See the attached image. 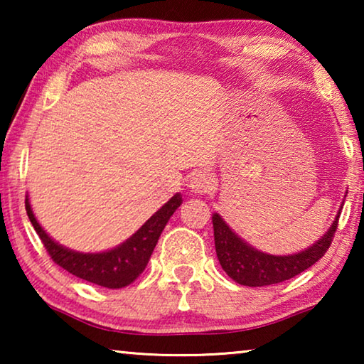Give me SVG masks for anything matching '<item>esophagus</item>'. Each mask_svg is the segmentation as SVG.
I'll return each instance as SVG.
<instances>
[{
    "label": "esophagus",
    "mask_w": 364,
    "mask_h": 364,
    "mask_svg": "<svg viewBox=\"0 0 364 364\" xmlns=\"http://www.w3.org/2000/svg\"><path fill=\"white\" fill-rule=\"evenodd\" d=\"M213 178L212 175H208L207 171H197V173L193 175V178L189 180L188 188L191 189V193H196V194H205V193H210L213 189Z\"/></svg>",
    "instance_id": "obj_1"
}]
</instances>
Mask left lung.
Listing matches in <instances>:
<instances>
[{
  "label": "left lung",
  "instance_id": "1",
  "mask_svg": "<svg viewBox=\"0 0 364 364\" xmlns=\"http://www.w3.org/2000/svg\"><path fill=\"white\" fill-rule=\"evenodd\" d=\"M338 217H341V212L329 231L310 249L295 255L276 257L250 247L230 230V226L221 220L218 213H215L212 217L215 250H217L221 268L237 284L249 287L278 284V282L291 279L300 274L301 271L310 268L328 252L337 230Z\"/></svg>",
  "mask_w": 364,
  "mask_h": 364
}]
</instances>
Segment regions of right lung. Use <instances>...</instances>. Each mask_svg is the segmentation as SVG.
Returning a JSON list of instances; mask_svg holds the SVG:
<instances>
[{"label": "right lung", "instance_id": "add662e5", "mask_svg": "<svg viewBox=\"0 0 364 364\" xmlns=\"http://www.w3.org/2000/svg\"><path fill=\"white\" fill-rule=\"evenodd\" d=\"M181 194H175L128 241L109 252H101V254H80V252L63 247L43 231L30 208L28 199H26V210L48 255L53 258L54 263H58L60 268L69 271L80 279L107 289H120L132 284L143 273L165 225L168 223L176 208L181 205Z\"/></svg>", "mask_w": 364, "mask_h": 364}]
</instances>
